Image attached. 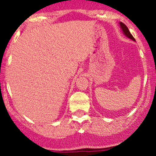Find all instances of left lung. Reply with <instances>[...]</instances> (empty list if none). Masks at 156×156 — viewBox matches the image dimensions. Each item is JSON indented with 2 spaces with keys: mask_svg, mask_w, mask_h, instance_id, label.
<instances>
[{
  "mask_svg": "<svg viewBox=\"0 0 156 156\" xmlns=\"http://www.w3.org/2000/svg\"><path fill=\"white\" fill-rule=\"evenodd\" d=\"M119 25H120L121 29H122V31H123V34H125V35L127 37H128V38L131 39L132 41H135L134 37H133V36H132V34H130V31H129V29H127V26H125V25L124 24V23H122V22H120V23H119Z\"/></svg>",
  "mask_w": 156,
  "mask_h": 156,
  "instance_id": "1",
  "label": "left lung"
}]
</instances>
